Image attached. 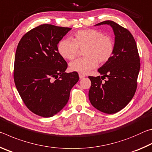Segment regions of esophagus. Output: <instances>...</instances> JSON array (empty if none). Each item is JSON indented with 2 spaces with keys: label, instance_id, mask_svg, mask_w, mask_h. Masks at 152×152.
<instances>
[{
  "label": "esophagus",
  "instance_id": "esophagus-1",
  "mask_svg": "<svg viewBox=\"0 0 152 152\" xmlns=\"http://www.w3.org/2000/svg\"><path fill=\"white\" fill-rule=\"evenodd\" d=\"M79 77H80V78L82 79V78H84V77H85V75H84V74L79 73Z\"/></svg>",
  "mask_w": 152,
  "mask_h": 152
}]
</instances>
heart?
<instances>
[{"instance_id":"1","label":"heart","mask_w":152,"mask_h":152,"mask_svg":"<svg viewBox=\"0 0 152 152\" xmlns=\"http://www.w3.org/2000/svg\"><path fill=\"white\" fill-rule=\"evenodd\" d=\"M79 49L83 50L85 57L72 61L71 70L86 74L98 65V61L104 64L113 55L115 45L113 40L103 33L96 29H82L74 34V40L66 38L58 44V51L64 58L74 60L78 55Z\"/></svg>"}]
</instances>
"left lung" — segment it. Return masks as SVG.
I'll return each instance as SVG.
<instances>
[{"label": "left lung", "instance_id": "1", "mask_svg": "<svg viewBox=\"0 0 152 152\" xmlns=\"http://www.w3.org/2000/svg\"><path fill=\"white\" fill-rule=\"evenodd\" d=\"M109 25L115 34V50L111 58L99 68L102 76H88L91 81L88 97L95 109L107 114L119 112L132 101L137 89L140 60L135 41L129 31L112 20ZM103 80L106 79L104 82Z\"/></svg>", "mask_w": 152, "mask_h": 152}]
</instances>
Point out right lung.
Returning a JSON list of instances; mask_svg holds the SVG:
<instances>
[{"instance_id": "obj_1", "label": "right lung", "mask_w": 152, "mask_h": 152, "mask_svg": "<svg viewBox=\"0 0 152 152\" xmlns=\"http://www.w3.org/2000/svg\"><path fill=\"white\" fill-rule=\"evenodd\" d=\"M71 29L41 25L25 33L17 45L15 86L26 107L39 116L51 117L60 112L79 80L76 72H65L68 64L58 48Z\"/></svg>"}]
</instances>
